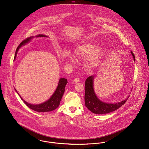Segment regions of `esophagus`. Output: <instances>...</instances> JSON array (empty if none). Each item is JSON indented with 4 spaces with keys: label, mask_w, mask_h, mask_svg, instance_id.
Listing matches in <instances>:
<instances>
[{
    "label": "esophagus",
    "mask_w": 149,
    "mask_h": 149,
    "mask_svg": "<svg viewBox=\"0 0 149 149\" xmlns=\"http://www.w3.org/2000/svg\"><path fill=\"white\" fill-rule=\"evenodd\" d=\"M74 81L75 83H78V82L79 81V78H75V79L74 80Z\"/></svg>",
    "instance_id": "34e87169"
}]
</instances>
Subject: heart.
Returning <instances> with one entry per match:
<instances>
[{"label":"heart","instance_id":"heart-1","mask_svg":"<svg viewBox=\"0 0 149 149\" xmlns=\"http://www.w3.org/2000/svg\"><path fill=\"white\" fill-rule=\"evenodd\" d=\"M65 56L70 63H75L77 60H83L82 63L83 68L86 71H92L100 63L103 56V50L91 43H83L75 47L74 55L66 52Z\"/></svg>","mask_w":149,"mask_h":149}]
</instances>
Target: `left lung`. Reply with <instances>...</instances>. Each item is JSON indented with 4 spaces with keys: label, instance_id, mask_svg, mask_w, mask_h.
<instances>
[{
    "label": "left lung",
    "instance_id": "obj_1",
    "mask_svg": "<svg viewBox=\"0 0 149 149\" xmlns=\"http://www.w3.org/2000/svg\"><path fill=\"white\" fill-rule=\"evenodd\" d=\"M131 54L135 62V55L132 51ZM94 76L91 75L87 78L85 83V104L86 108L93 113L104 114L112 112L118 109L126 102L130 95L126 99L116 103H106L100 100L97 96L94 88Z\"/></svg>",
    "mask_w": 149,
    "mask_h": 149
}]
</instances>
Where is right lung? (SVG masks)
Here are the masks:
<instances>
[{
    "label": "right lung",
    "mask_w": 149,
    "mask_h": 149,
    "mask_svg": "<svg viewBox=\"0 0 149 149\" xmlns=\"http://www.w3.org/2000/svg\"><path fill=\"white\" fill-rule=\"evenodd\" d=\"M35 37H48L47 36L45 35H38L36 36ZM33 38H34L33 36H31L29 38H27L26 40L23 41L19 44V45L18 46L16 51H15L14 60L16 58L17 54L19 49L23 46H24L26 44H27L29 42L31 41V40L33 39ZM67 83H68V81H67L66 79L63 78H60L59 79L58 83V85H57L55 91L53 93V94L51 95V97H50V98L47 100L43 102L42 103L38 104H31V103H29L28 102H27L26 101L23 100V99L20 96V95L19 94V93H18L15 88H14V89L16 91V92L17 93V94L20 96L22 100L24 102V103L27 106L29 107V108H31V109L36 111V112H47L52 111L54 109H56L59 106L60 101L64 95L65 86Z\"/></svg>",
    "instance_id": "1"
}]
</instances>
